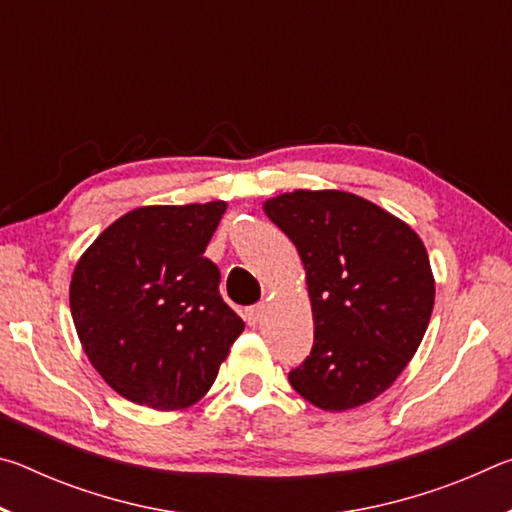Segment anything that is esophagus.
Segmentation results:
<instances>
[{
  "instance_id": "obj_1",
  "label": "esophagus",
  "mask_w": 512,
  "mask_h": 512,
  "mask_svg": "<svg viewBox=\"0 0 512 512\" xmlns=\"http://www.w3.org/2000/svg\"><path fill=\"white\" fill-rule=\"evenodd\" d=\"M262 316H264V305H255L246 309V320L250 325H257L259 320H262Z\"/></svg>"
}]
</instances>
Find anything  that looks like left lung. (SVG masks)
<instances>
[{"label": "left lung", "instance_id": "1", "mask_svg": "<svg viewBox=\"0 0 512 512\" xmlns=\"http://www.w3.org/2000/svg\"><path fill=\"white\" fill-rule=\"evenodd\" d=\"M262 207L298 250L314 318V348L291 386L332 413L372 402L427 332L436 280L420 235L341 189H296Z\"/></svg>", "mask_w": 512, "mask_h": 512}]
</instances>
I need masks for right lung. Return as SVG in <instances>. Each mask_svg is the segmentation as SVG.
<instances>
[{
	"mask_svg": "<svg viewBox=\"0 0 512 512\" xmlns=\"http://www.w3.org/2000/svg\"><path fill=\"white\" fill-rule=\"evenodd\" d=\"M228 203L144 205L74 266L69 309L92 368L126 400L180 411L210 391L244 320L203 257Z\"/></svg>",
	"mask_w": 512,
	"mask_h": 512,
	"instance_id": "obj_1",
	"label": "right lung"
}]
</instances>
